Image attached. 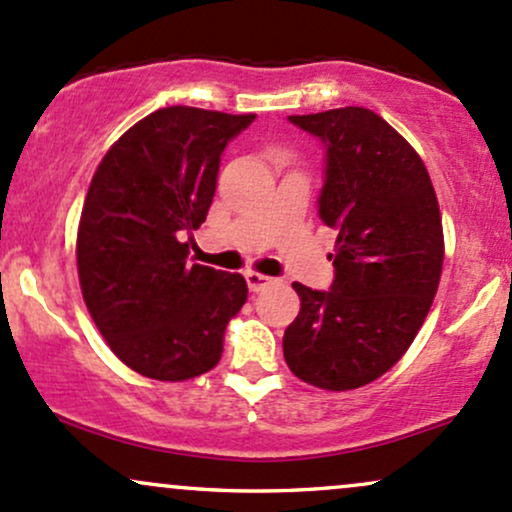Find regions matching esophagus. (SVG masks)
I'll return each mask as SVG.
<instances>
[{
	"instance_id": "esophagus-1",
	"label": "esophagus",
	"mask_w": 512,
	"mask_h": 512,
	"mask_svg": "<svg viewBox=\"0 0 512 512\" xmlns=\"http://www.w3.org/2000/svg\"><path fill=\"white\" fill-rule=\"evenodd\" d=\"M244 278H246V285H249V290H251V292L263 290V287H268V285L273 283L271 275H261V273H254V271L246 273Z\"/></svg>"
}]
</instances>
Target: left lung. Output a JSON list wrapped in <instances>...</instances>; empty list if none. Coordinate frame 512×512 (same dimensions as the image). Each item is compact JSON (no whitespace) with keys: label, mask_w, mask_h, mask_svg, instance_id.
Instances as JSON below:
<instances>
[{"label":"left lung","mask_w":512,"mask_h":512,"mask_svg":"<svg viewBox=\"0 0 512 512\" xmlns=\"http://www.w3.org/2000/svg\"><path fill=\"white\" fill-rule=\"evenodd\" d=\"M287 120L326 149L319 217L338 237L329 290L292 285L302 307L285 329V363L302 382L346 392L382 377L428 317L445 256L438 198L416 149L377 113Z\"/></svg>","instance_id":"1"}]
</instances>
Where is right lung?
Wrapping results in <instances>:
<instances>
[{"instance_id":"add662e5","label":"right lung","mask_w":512,"mask_h":512,"mask_svg":"<svg viewBox=\"0 0 512 512\" xmlns=\"http://www.w3.org/2000/svg\"><path fill=\"white\" fill-rule=\"evenodd\" d=\"M249 116L169 106L106 152L77 234L91 319L130 370L183 382L220 363L227 321L246 302L239 273L188 266L186 234L208 217L220 157Z\"/></svg>"}]
</instances>
